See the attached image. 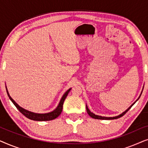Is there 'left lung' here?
Listing matches in <instances>:
<instances>
[{"label":"left lung","instance_id":"left-lung-1","mask_svg":"<svg viewBox=\"0 0 148 148\" xmlns=\"http://www.w3.org/2000/svg\"><path fill=\"white\" fill-rule=\"evenodd\" d=\"M137 100H138V99H137ZM136 100V101H137ZM136 101H135V102L133 103V104L131 105V106L129 107V108L127 109V110H126L124 112H123L122 114H120V115H119V116H114V117H105V116H98V115H96V114H94V113H92V112H90V110H89L88 109V106H86V110H87V112H88V114L90 115V116L92 117V118H93V119H100V120H112V119H119V118H120V117H121V116H123V115L124 114H126V112H127V111H128L129 109H130L131 107H132V106L133 104H135V102H136Z\"/></svg>","mask_w":148,"mask_h":148}]
</instances>
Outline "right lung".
<instances>
[{
	"instance_id": "1",
	"label": "right lung",
	"mask_w": 148,
	"mask_h": 148,
	"mask_svg": "<svg viewBox=\"0 0 148 148\" xmlns=\"http://www.w3.org/2000/svg\"><path fill=\"white\" fill-rule=\"evenodd\" d=\"M71 89L68 90L65 93H64V94L63 95V96L62 97L61 100H60V101L59 104H58L57 108H56L54 111H52V112H49V113H46V114H37V113H34V112H29V111H27V110H25V109L22 108L21 107H20L19 105H18L17 103H16L15 101H14L13 99L11 98V97L9 96V92H8V91H7V92L8 96H9L10 100L12 101V102H13L14 105L16 106V108H17L18 110H19V112L22 113L24 116H26L29 119H31V120H33V121H45L53 120V119L57 118V117L59 116L60 114H61L64 101V100H65V98H66V96H67L69 92H70Z\"/></svg>"
}]
</instances>
